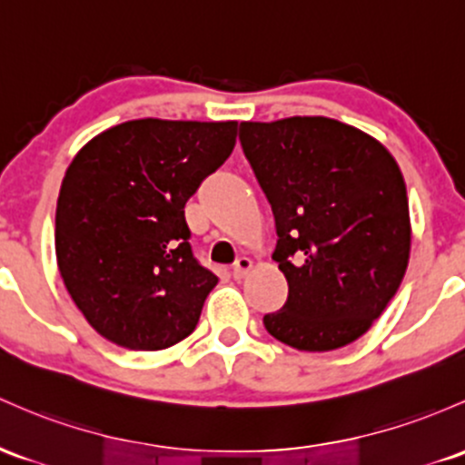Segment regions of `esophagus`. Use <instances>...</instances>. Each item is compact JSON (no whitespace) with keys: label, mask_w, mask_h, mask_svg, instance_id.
Wrapping results in <instances>:
<instances>
[{"label":"esophagus","mask_w":465,"mask_h":465,"mask_svg":"<svg viewBox=\"0 0 465 465\" xmlns=\"http://www.w3.org/2000/svg\"><path fill=\"white\" fill-rule=\"evenodd\" d=\"M249 269H252V260H249V258H238L236 260V264H233V278H236V280H242L244 278V275H247L249 273Z\"/></svg>","instance_id":"esophagus-1"}]
</instances>
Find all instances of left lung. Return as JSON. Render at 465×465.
<instances>
[{"label":"left lung","mask_w":465,"mask_h":465,"mask_svg":"<svg viewBox=\"0 0 465 465\" xmlns=\"http://www.w3.org/2000/svg\"><path fill=\"white\" fill-rule=\"evenodd\" d=\"M241 145L272 205L284 307L262 318L275 340L322 353L371 329L411 253L404 176L391 152L326 116L241 124Z\"/></svg>","instance_id":"1"}]
</instances>
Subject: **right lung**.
I'll list each match as a JSON object with an SVG mask.
<instances>
[{"label":"right lung","mask_w":465,"mask_h":465,"mask_svg":"<svg viewBox=\"0 0 465 465\" xmlns=\"http://www.w3.org/2000/svg\"><path fill=\"white\" fill-rule=\"evenodd\" d=\"M236 121L136 119L101 132L61 183L54 249L92 329L161 351L196 329L218 278L192 252L185 203L236 145Z\"/></svg>","instance_id":"1"}]
</instances>
